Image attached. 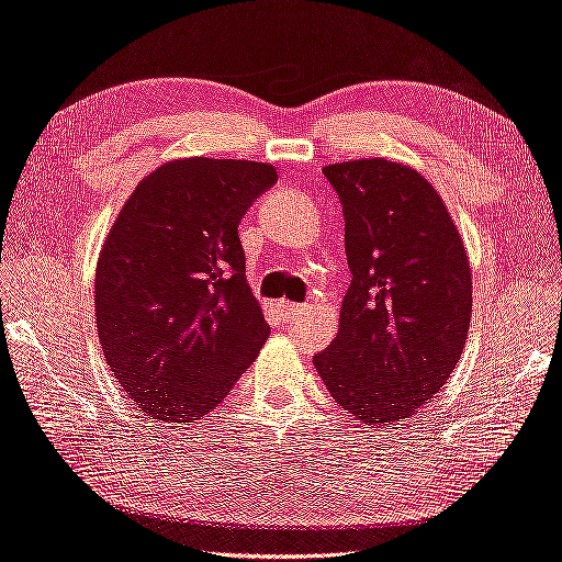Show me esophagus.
<instances>
[{
  "label": "esophagus",
  "mask_w": 562,
  "mask_h": 562,
  "mask_svg": "<svg viewBox=\"0 0 562 562\" xmlns=\"http://www.w3.org/2000/svg\"><path fill=\"white\" fill-rule=\"evenodd\" d=\"M304 304H292V302H280V311L284 313L286 318H296V316H302L304 313Z\"/></svg>",
  "instance_id": "esophagus-1"
}]
</instances>
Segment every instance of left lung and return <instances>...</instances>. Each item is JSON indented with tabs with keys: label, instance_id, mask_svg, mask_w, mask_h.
Listing matches in <instances>:
<instances>
[{
	"label": "left lung",
	"instance_id": "1",
	"mask_svg": "<svg viewBox=\"0 0 562 562\" xmlns=\"http://www.w3.org/2000/svg\"><path fill=\"white\" fill-rule=\"evenodd\" d=\"M323 175L342 201L351 284L340 330L313 361L342 409L381 428L409 419L458 367L472 268L440 193L414 167L363 158Z\"/></svg>",
	"mask_w": 562,
	"mask_h": 562
}]
</instances>
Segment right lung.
I'll return each mask as SVG.
<instances>
[{
  "instance_id": "1",
  "label": "right lung",
  "mask_w": 562,
  "mask_h": 562,
  "mask_svg": "<svg viewBox=\"0 0 562 562\" xmlns=\"http://www.w3.org/2000/svg\"><path fill=\"white\" fill-rule=\"evenodd\" d=\"M276 181L266 162L172 160L116 215L95 268V323L116 383L148 419L199 422L268 340L237 227Z\"/></svg>"
}]
</instances>
